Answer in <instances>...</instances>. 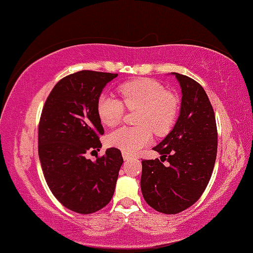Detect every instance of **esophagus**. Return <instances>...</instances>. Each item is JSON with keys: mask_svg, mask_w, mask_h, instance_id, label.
I'll return each instance as SVG.
<instances>
[{"mask_svg": "<svg viewBox=\"0 0 253 253\" xmlns=\"http://www.w3.org/2000/svg\"><path fill=\"white\" fill-rule=\"evenodd\" d=\"M122 157H124L125 161H128L129 158H131V155L126 154V152H122Z\"/></svg>", "mask_w": 253, "mask_h": 253, "instance_id": "obj_1", "label": "esophagus"}]
</instances>
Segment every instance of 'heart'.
Wrapping results in <instances>:
<instances>
[{
	"instance_id": "b5f03b06",
	"label": "heart",
	"mask_w": 253,
	"mask_h": 253,
	"mask_svg": "<svg viewBox=\"0 0 253 253\" xmlns=\"http://www.w3.org/2000/svg\"><path fill=\"white\" fill-rule=\"evenodd\" d=\"M120 99L110 95L99 96L97 114L102 124L108 127L119 125L124 118L125 107L138 110L137 127H120L107 137L108 145L120 149L126 154H135L151 140L152 132L165 135L175 124L179 114V98L166 91L160 82L154 79H135L119 87Z\"/></svg>"
}]
</instances>
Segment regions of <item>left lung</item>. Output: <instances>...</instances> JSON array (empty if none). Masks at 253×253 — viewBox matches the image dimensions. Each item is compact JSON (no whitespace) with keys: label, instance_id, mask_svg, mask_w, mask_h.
<instances>
[{"label":"left lung","instance_id":"left-lung-1","mask_svg":"<svg viewBox=\"0 0 253 253\" xmlns=\"http://www.w3.org/2000/svg\"><path fill=\"white\" fill-rule=\"evenodd\" d=\"M171 74L181 87L179 118L154 148L161 160L141 161L140 187L150 207L173 215L196 203L209 184L217 154V128L204 88L191 78Z\"/></svg>","mask_w":253,"mask_h":253}]
</instances>
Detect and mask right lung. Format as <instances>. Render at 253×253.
<instances>
[{
	"label": "right lung",
	"instance_id": "obj_1",
	"mask_svg": "<svg viewBox=\"0 0 253 253\" xmlns=\"http://www.w3.org/2000/svg\"><path fill=\"white\" fill-rule=\"evenodd\" d=\"M118 74L80 71L61 79L46 98L38 127V155L50 191L78 213L101 210L112 199L124 158L109 148L91 161L86 152L102 148L104 133L97 101ZM95 151V150H93Z\"/></svg>",
	"mask_w": 253,
	"mask_h": 253
}]
</instances>
